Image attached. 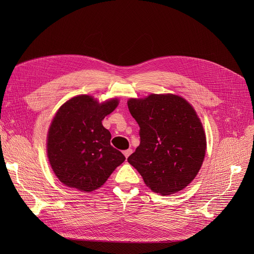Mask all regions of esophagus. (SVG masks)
Wrapping results in <instances>:
<instances>
[{
  "label": "esophagus",
  "instance_id": "esophagus-1",
  "mask_svg": "<svg viewBox=\"0 0 254 254\" xmlns=\"http://www.w3.org/2000/svg\"><path fill=\"white\" fill-rule=\"evenodd\" d=\"M131 152H132V150H131L130 148H128V149H127V150L124 151V154H125V156L127 158V157L131 154Z\"/></svg>",
  "mask_w": 254,
  "mask_h": 254
}]
</instances>
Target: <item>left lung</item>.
Masks as SVG:
<instances>
[{"instance_id":"8db88e82","label":"left lung","mask_w":254,"mask_h":254,"mask_svg":"<svg viewBox=\"0 0 254 254\" xmlns=\"http://www.w3.org/2000/svg\"><path fill=\"white\" fill-rule=\"evenodd\" d=\"M140 127V145L127 162L146 186L162 195L185 189L201 170L207 141L191 104L173 93H151L127 100Z\"/></svg>"}]
</instances>
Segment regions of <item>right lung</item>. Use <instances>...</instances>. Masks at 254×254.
Returning a JSON list of instances; mask_svg holds the SVG:
<instances>
[{"mask_svg": "<svg viewBox=\"0 0 254 254\" xmlns=\"http://www.w3.org/2000/svg\"><path fill=\"white\" fill-rule=\"evenodd\" d=\"M118 104L117 98L100 102L89 95H78L56 112L47 132L46 151L53 173L64 185L91 192L125 162V155L110 144V131L102 125Z\"/></svg>", "mask_w": 254, "mask_h": 254, "instance_id": "1", "label": "right lung"}]
</instances>
